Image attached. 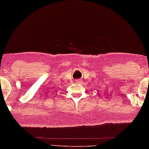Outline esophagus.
<instances>
[{
    "instance_id": "34e87169",
    "label": "esophagus",
    "mask_w": 149,
    "mask_h": 149,
    "mask_svg": "<svg viewBox=\"0 0 149 149\" xmlns=\"http://www.w3.org/2000/svg\"><path fill=\"white\" fill-rule=\"evenodd\" d=\"M76 82H78V83H81L82 80H80V79H77V80H76Z\"/></svg>"
}]
</instances>
